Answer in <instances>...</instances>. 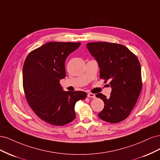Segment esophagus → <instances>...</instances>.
<instances>
[{"label":"esophagus","instance_id":"esophagus-1","mask_svg":"<svg viewBox=\"0 0 160 160\" xmlns=\"http://www.w3.org/2000/svg\"><path fill=\"white\" fill-rule=\"evenodd\" d=\"M88 98H96L95 95L93 94V93H89L88 94Z\"/></svg>","mask_w":160,"mask_h":160}]
</instances>
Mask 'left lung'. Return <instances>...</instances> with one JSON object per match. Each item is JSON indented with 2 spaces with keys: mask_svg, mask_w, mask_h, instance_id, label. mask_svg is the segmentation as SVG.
Segmentation results:
<instances>
[{
  "mask_svg": "<svg viewBox=\"0 0 160 160\" xmlns=\"http://www.w3.org/2000/svg\"><path fill=\"white\" fill-rule=\"evenodd\" d=\"M87 47L98 62L100 78L110 81L109 98L102 93L104 108L98 113L101 119L116 123L126 119L136 103L142 89L141 65L137 56L126 47L108 42H88Z\"/></svg>",
  "mask_w": 160,
  "mask_h": 160,
  "instance_id": "left-lung-1",
  "label": "left lung"
}]
</instances>
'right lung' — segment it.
<instances>
[{"label":"right lung","mask_w":160,"mask_h":160,"mask_svg":"<svg viewBox=\"0 0 160 160\" xmlns=\"http://www.w3.org/2000/svg\"><path fill=\"white\" fill-rule=\"evenodd\" d=\"M81 42H49L29 52L24 62L22 85L34 112L44 122L62 126L75 118V105L84 91H64L59 81L66 77L65 62Z\"/></svg>","instance_id":"add662e5"}]
</instances>
